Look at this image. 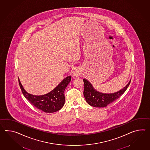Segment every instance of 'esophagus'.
Listing matches in <instances>:
<instances>
[{"instance_id": "34e87169", "label": "esophagus", "mask_w": 150, "mask_h": 150, "mask_svg": "<svg viewBox=\"0 0 150 150\" xmlns=\"http://www.w3.org/2000/svg\"><path fill=\"white\" fill-rule=\"evenodd\" d=\"M80 74H81V72H80L79 70H77V69L74 70V71H73V75L74 76H79L80 75Z\"/></svg>"}]
</instances>
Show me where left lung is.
<instances>
[{
	"label": "left lung",
	"mask_w": 150,
	"mask_h": 150,
	"mask_svg": "<svg viewBox=\"0 0 150 150\" xmlns=\"http://www.w3.org/2000/svg\"><path fill=\"white\" fill-rule=\"evenodd\" d=\"M83 82L84 83L83 95L87 103L93 107L103 108L107 107L121 96L129 87L131 80L121 90L110 93H102L95 90L89 81L86 79H83Z\"/></svg>",
	"instance_id": "left-lung-1"
}]
</instances>
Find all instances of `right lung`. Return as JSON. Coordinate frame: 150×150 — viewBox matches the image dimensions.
I'll return each instance as SVG.
<instances>
[{"label": "right lung", "mask_w": 150, "mask_h": 150, "mask_svg": "<svg viewBox=\"0 0 150 150\" xmlns=\"http://www.w3.org/2000/svg\"><path fill=\"white\" fill-rule=\"evenodd\" d=\"M20 89L23 96L37 109L47 113H53L62 108L64 102V90L71 81V76L64 78L53 90L42 95H34L28 93L23 88L18 78Z\"/></svg>", "instance_id": "right-lung-1"}]
</instances>
